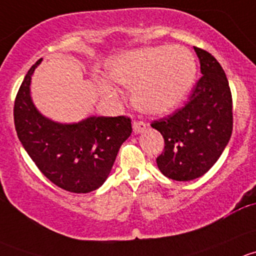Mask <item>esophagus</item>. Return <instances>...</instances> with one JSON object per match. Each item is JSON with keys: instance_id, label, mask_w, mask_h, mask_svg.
I'll list each match as a JSON object with an SVG mask.
<instances>
[{"instance_id": "34e87169", "label": "esophagus", "mask_w": 256, "mask_h": 256, "mask_svg": "<svg viewBox=\"0 0 256 256\" xmlns=\"http://www.w3.org/2000/svg\"><path fill=\"white\" fill-rule=\"evenodd\" d=\"M146 130V124L142 120H134L133 122V132L136 134H140Z\"/></svg>"}]
</instances>
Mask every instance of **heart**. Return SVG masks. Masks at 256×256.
Returning <instances> with one entry per match:
<instances>
[{
	"instance_id": "obj_1",
	"label": "heart",
	"mask_w": 256,
	"mask_h": 256,
	"mask_svg": "<svg viewBox=\"0 0 256 256\" xmlns=\"http://www.w3.org/2000/svg\"><path fill=\"white\" fill-rule=\"evenodd\" d=\"M106 72L118 85L132 88V102L139 110L166 114L185 100L194 82L197 64L182 46H148L110 58ZM97 88L107 98H117V90L106 78H98Z\"/></svg>"
}]
</instances>
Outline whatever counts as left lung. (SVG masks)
<instances>
[{
  "instance_id": "1",
  "label": "left lung",
  "mask_w": 256,
  "mask_h": 256,
  "mask_svg": "<svg viewBox=\"0 0 256 256\" xmlns=\"http://www.w3.org/2000/svg\"><path fill=\"white\" fill-rule=\"evenodd\" d=\"M201 64L190 101L172 114L154 120L165 148L156 159L162 175L191 181L204 175L226 149L233 130L232 94L224 70L214 56L194 46Z\"/></svg>"
}]
</instances>
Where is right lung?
<instances>
[{"mask_svg": "<svg viewBox=\"0 0 256 256\" xmlns=\"http://www.w3.org/2000/svg\"><path fill=\"white\" fill-rule=\"evenodd\" d=\"M39 59L26 75L14 101V126L20 142L46 178L74 194L104 185L120 146L132 133L130 120L88 117L59 123L42 114L30 97V81Z\"/></svg>", "mask_w": 256, "mask_h": 256, "instance_id": "right-lung-1", "label": "right lung"}]
</instances>
